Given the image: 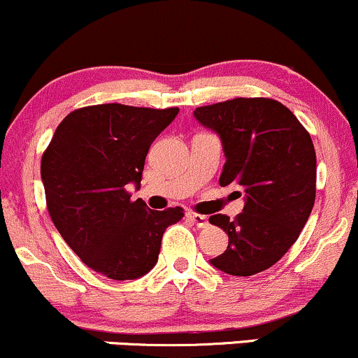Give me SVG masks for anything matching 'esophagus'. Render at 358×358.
Masks as SVG:
<instances>
[{"label": "esophagus", "instance_id": "34e87169", "mask_svg": "<svg viewBox=\"0 0 358 358\" xmlns=\"http://www.w3.org/2000/svg\"><path fill=\"white\" fill-rule=\"evenodd\" d=\"M187 217L190 219L193 224L196 225L199 229H205L208 225V219L207 215H200V213H195V212H188Z\"/></svg>", "mask_w": 358, "mask_h": 358}]
</instances>
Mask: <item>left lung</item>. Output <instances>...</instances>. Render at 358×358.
<instances>
[{"label":"left lung","instance_id":"8db88e82","mask_svg":"<svg viewBox=\"0 0 358 358\" xmlns=\"http://www.w3.org/2000/svg\"><path fill=\"white\" fill-rule=\"evenodd\" d=\"M193 116L220 138L225 165L219 183L244 195L236 219H208L229 236L225 252L210 264L231 276H252L285 256L313 210V141L286 106L264 97L203 106Z\"/></svg>","mask_w":358,"mask_h":358}]
</instances>
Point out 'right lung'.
Returning a JSON list of instances; mask_svg holds the SVG:
<instances>
[{
	"label": "right lung",
	"instance_id": "right-lung-1",
	"mask_svg": "<svg viewBox=\"0 0 358 358\" xmlns=\"http://www.w3.org/2000/svg\"><path fill=\"white\" fill-rule=\"evenodd\" d=\"M178 108L99 104L77 109L55 129L42 156L47 207L57 231L85 266L126 281L158 262L163 232L183 208L151 210L127 188L141 187L151 143Z\"/></svg>",
	"mask_w": 358,
	"mask_h": 358
}]
</instances>
